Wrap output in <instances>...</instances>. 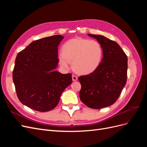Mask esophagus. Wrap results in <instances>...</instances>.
<instances>
[{
  "label": "esophagus",
  "instance_id": "esophagus-1",
  "mask_svg": "<svg viewBox=\"0 0 147 147\" xmlns=\"http://www.w3.org/2000/svg\"><path fill=\"white\" fill-rule=\"evenodd\" d=\"M77 79H78V77H77V75H72V80H73V81H74V82H75V81H77Z\"/></svg>",
  "mask_w": 147,
  "mask_h": 147
}]
</instances>
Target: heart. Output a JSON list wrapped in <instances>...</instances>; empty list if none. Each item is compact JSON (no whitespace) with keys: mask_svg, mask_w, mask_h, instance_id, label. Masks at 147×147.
<instances>
[{"mask_svg":"<svg viewBox=\"0 0 147 147\" xmlns=\"http://www.w3.org/2000/svg\"><path fill=\"white\" fill-rule=\"evenodd\" d=\"M102 56L103 50L98 42L76 37L64 44L59 61L60 65L65 69H68L70 62H72V67L77 72L89 74L99 66Z\"/></svg>","mask_w":147,"mask_h":147,"instance_id":"heart-1","label":"heart"}]
</instances>
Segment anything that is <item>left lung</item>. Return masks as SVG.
Returning a JSON list of instances; mask_svg holds the SVG:
<instances>
[{
  "label": "left lung",
  "mask_w": 147,
  "mask_h": 147,
  "mask_svg": "<svg viewBox=\"0 0 147 147\" xmlns=\"http://www.w3.org/2000/svg\"><path fill=\"white\" fill-rule=\"evenodd\" d=\"M88 35L100 44L103 58L94 72L78 77L82 85L79 96L88 107L100 109L118 99L127 81V57L116 42L100 35Z\"/></svg>",
  "instance_id": "1"
}]
</instances>
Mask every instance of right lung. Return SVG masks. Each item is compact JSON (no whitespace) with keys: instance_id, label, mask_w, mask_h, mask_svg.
Masks as SVG:
<instances>
[{"instance_id":"right-lung-1","label":"right lung","mask_w":147,"mask_h":147,"mask_svg":"<svg viewBox=\"0 0 147 147\" xmlns=\"http://www.w3.org/2000/svg\"><path fill=\"white\" fill-rule=\"evenodd\" d=\"M61 35L32 42L21 51L15 59L13 81L22 104L38 112L56 107L62 92L72 83V74H62L56 68L57 47Z\"/></svg>"}]
</instances>
